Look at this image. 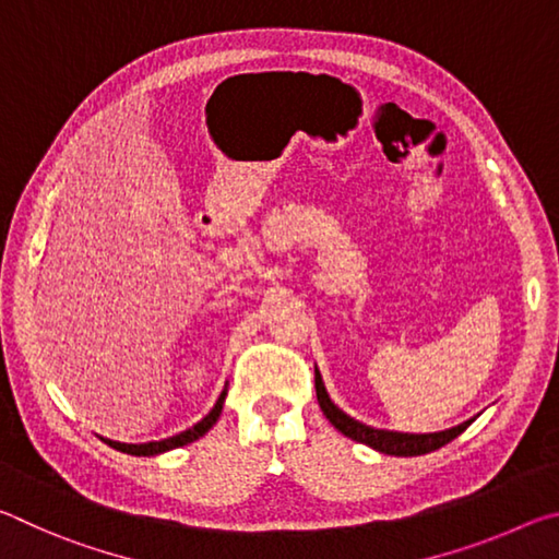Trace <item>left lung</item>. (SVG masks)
Here are the masks:
<instances>
[{
    "label": "left lung",
    "mask_w": 559,
    "mask_h": 559,
    "mask_svg": "<svg viewBox=\"0 0 559 559\" xmlns=\"http://www.w3.org/2000/svg\"><path fill=\"white\" fill-rule=\"evenodd\" d=\"M316 394H318L320 409H323L328 421L333 424L340 433H345L347 439H353L357 443H367V447H372L374 451L390 453V456H421V453L437 451L441 447H447L449 441L456 439L459 433L466 431V427H471V421H473V419L463 421V424H459V427L439 431V433L384 431V429L367 427V424L353 419V416H347L343 409H337V406L330 402L325 384H323V377H320L318 370H316Z\"/></svg>",
    "instance_id": "1"
}]
</instances>
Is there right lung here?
Instances as JSON below:
<instances>
[{
	"instance_id": "add662e5",
	"label": "right lung",
	"mask_w": 559,
	"mask_h": 559,
	"mask_svg": "<svg viewBox=\"0 0 559 559\" xmlns=\"http://www.w3.org/2000/svg\"><path fill=\"white\" fill-rule=\"evenodd\" d=\"M224 396H226V390L219 394V400H216L214 409L206 414L200 424H194L192 429L177 433V437H169V439H163V441H150V443H120V441H110V439H103V441H106L108 447L122 451V453H130V456H155V453H165V451H173L177 447H187V443H192L200 437H204V433L214 427L216 419H219V414H222Z\"/></svg>"
}]
</instances>
